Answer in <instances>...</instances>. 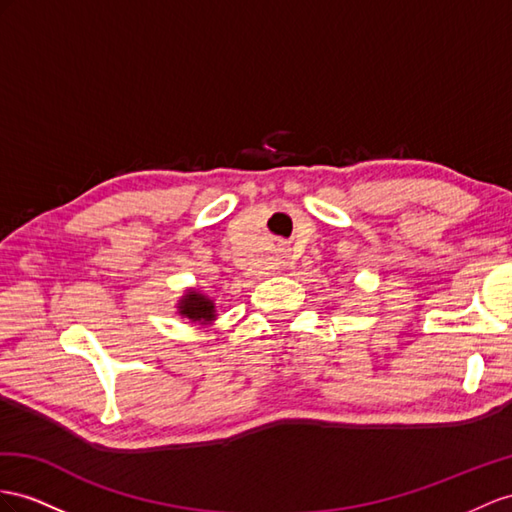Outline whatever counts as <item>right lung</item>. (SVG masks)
Listing matches in <instances>:
<instances>
[{
  "mask_svg": "<svg viewBox=\"0 0 512 512\" xmlns=\"http://www.w3.org/2000/svg\"><path fill=\"white\" fill-rule=\"evenodd\" d=\"M177 313L181 320H190L201 326L212 324L218 318L214 298H209L201 290H196V287H190V290L183 292V296L177 300Z\"/></svg>",
  "mask_w": 512,
  "mask_h": 512,
  "instance_id": "1",
  "label": "right lung"
}]
</instances>
